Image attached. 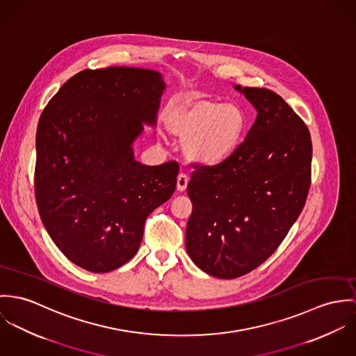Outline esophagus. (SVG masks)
Returning <instances> with one entry per match:
<instances>
[{
  "mask_svg": "<svg viewBox=\"0 0 356 356\" xmlns=\"http://www.w3.org/2000/svg\"><path fill=\"white\" fill-rule=\"evenodd\" d=\"M187 184H188V176L186 173H180L177 176V190L179 191H186Z\"/></svg>",
  "mask_w": 356,
  "mask_h": 356,
  "instance_id": "34e87169",
  "label": "esophagus"
}]
</instances>
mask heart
Instances as JSON below:
<instances>
[{"label": "heart", "mask_w": 356, "mask_h": 356, "mask_svg": "<svg viewBox=\"0 0 356 356\" xmlns=\"http://www.w3.org/2000/svg\"><path fill=\"white\" fill-rule=\"evenodd\" d=\"M166 127L170 134L186 140L187 159L199 165L214 166L235 154L247 120L235 104L199 99L170 112Z\"/></svg>", "instance_id": "1"}]
</instances>
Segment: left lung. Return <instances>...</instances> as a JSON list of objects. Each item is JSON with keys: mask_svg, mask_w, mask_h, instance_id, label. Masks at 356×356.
I'll use <instances>...</instances> for the list:
<instances>
[{"mask_svg": "<svg viewBox=\"0 0 356 356\" xmlns=\"http://www.w3.org/2000/svg\"><path fill=\"white\" fill-rule=\"evenodd\" d=\"M257 119L235 154L199 166L187 194L193 213L186 247L210 276L236 278L264 264L281 244L306 203L313 146L309 128L268 88L241 87Z\"/></svg>", "mask_w": 356, "mask_h": 356, "instance_id": "obj_1", "label": "left lung"}]
</instances>
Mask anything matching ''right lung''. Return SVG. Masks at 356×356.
I'll return each mask as SVG.
<instances>
[{"label": "right lung", "instance_id": "right-lung-1", "mask_svg": "<svg viewBox=\"0 0 356 356\" xmlns=\"http://www.w3.org/2000/svg\"><path fill=\"white\" fill-rule=\"evenodd\" d=\"M165 87L153 70H86L40 115L34 176L40 220L60 251L88 272L128 262L149 214L175 193L179 163L147 166L132 149L143 125H156Z\"/></svg>", "mask_w": 356, "mask_h": 356}]
</instances>
